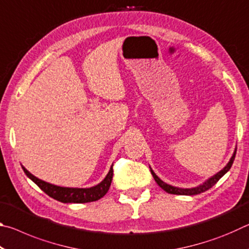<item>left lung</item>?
<instances>
[{
    "label": "left lung",
    "instance_id": "1",
    "mask_svg": "<svg viewBox=\"0 0 249 249\" xmlns=\"http://www.w3.org/2000/svg\"><path fill=\"white\" fill-rule=\"evenodd\" d=\"M235 155H236V149L234 151L233 156H231V158L230 159V161L227 162V165L223 168V169L221 171H218L216 175H214L213 177H211V178H209L208 180L205 181V182H203L200 185H197V187L196 188H191V189H182V188H177V187H174V185H170L168 184L166 182H163V181L161 179H159L157 175L155 174V172L153 171V169L150 168V172L151 175H153L154 179L156 182H157V184L159 185L160 188L162 189V190H165L166 192L170 193V195H178V196H196V195H200V193L202 192H205L206 190H209V189H211L213 187L214 184H215L218 180H220L223 176H224L227 171H229L231 169V165H233L234 162V159H235Z\"/></svg>",
    "mask_w": 249,
    "mask_h": 249
}]
</instances>
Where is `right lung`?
<instances>
[{
  "instance_id": "right-lung-1",
  "label": "right lung",
  "mask_w": 249,
  "mask_h": 249,
  "mask_svg": "<svg viewBox=\"0 0 249 249\" xmlns=\"http://www.w3.org/2000/svg\"><path fill=\"white\" fill-rule=\"evenodd\" d=\"M23 170L29 179L33 180L38 187L43 190L46 195L50 197L57 200L62 203H87V202L98 201L101 197H103L108 191L109 185L113 178V168L111 167L108 174L105 177L103 181H101L99 184L91 188H66L59 187L52 183L46 182L44 180H40L37 177L33 176L26 168L23 167Z\"/></svg>"
}]
</instances>
